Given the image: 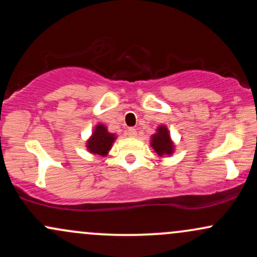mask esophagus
<instances>
[{"label": "esophagus", "mask_w": 257, "mask_h": 257, "mask_svg": "<svg viewBox=\"0 0 257 257\" xmlns=\"http://www.w3.org/2000/svg\"><path fill=\"white\" fill-rule=\"evenodd\" d=\"M126 135H128V137H131V138H135V137H137V129L129 128L128 131H126Z\"/></svg>", "instance_id": "esophagus-1"}]
</instances>
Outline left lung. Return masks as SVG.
Returning <instances> with one entry per match:
<instances>
[{
	"mask_svg": "<svg viewBox=\"0 0 257 257\" xmlns=\"http://www.w3.org/2000/svg\"><path fill=\"white\" fill-rule=\"evenodd\" d=\"M150 145L155 152L157 153L159 157H163V156H172L174 152V143L172 141V138H170L169 131L166 125H159L157 129H156V133L151 137V143Z\"/></svg>",
	"mask_w": 257,
	"mask_h": 257,
	"instance_id": "1",
	"label": "left lung"
}]
</instances>
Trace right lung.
<instances>
[{"instance_id":"right-lung-1","label":"right lung","mask_w":257,"mask_h":257,"mask_svg":"<svg viewBox=\"0 0 257 257\" xmlns=\"http://www.w3.org/2000/svg\"><path fill=\"white\" fill-rule=\"evenodd\" d=\"M114 140H116V135L108 132L107 126L100 123V124L95 125L90 138L87 140L85 147L93 155L105 157L111 150Z\"/></svg>"}]
</instances>
